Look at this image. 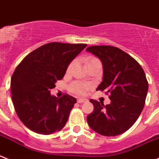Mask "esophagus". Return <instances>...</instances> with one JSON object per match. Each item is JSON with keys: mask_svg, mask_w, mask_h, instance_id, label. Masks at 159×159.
<instances>
[{"mask_svg": "<svg viewBox=\"0 0 159 159\" xmlns=\"http://www.w3.org/2000/svg\"><path fill=\"white\" fill-rule=\"evenodd\" d=\"M77 101H78V103H84V102H87L88 100L85 99V98H78V99L77 100Z\"/></svg>", "mask_w": 159, "mask_h": 159, "instance_id": "34e87169", "label": "esophagus"}]
</instances>
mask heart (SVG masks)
<instances>
[{
	"instance_id": "b5f03b06",
	"label": "heart",
	"mask_w": 159,
	"mask_h": 159,
	"mask_svg": "<svg viewBox=\"0 0 159 159\" xmlns=\"http://www.w3.org/2000/svg\"><path fill=\"white\" fill-rule=\"evenodd\" d=\"M95 61H99V60L97 59V58H94V57H90V58H89L87 59V64L90 63V62H95ZM74 65H75V61H72L70 63V65L68 66V67H67V72H70ZM89 86L87 84L75 81V82L71 84L70 87V89L74 93L78 94V95H83V94H85L87 92V90L89 89Z\"/></svg>"
}]
</instances>
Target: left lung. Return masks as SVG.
Here are the masks:
<instances>
[{
	"instance_id": "obj_1",
	"label": "left lung",
	"mask_w": 159,
	"mask_h": 159,
	"mask_svg": "<svg viewBox=\"0 0 159 159\" xmlns=\"http://www.w3.org/2000/svg\"><path fill=\"white\" fill-rule=\"evenodd\" d=\"M102 62L103 81L97 90L109 93L111 103L90 100L94 110L87 123L97 133L116 136L135 124L143 109L148 91L145 73L131 55L111 46H92L86 48Z\"/></svg>"
}]
</instances>
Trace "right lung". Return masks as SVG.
<instances>
[{
  "label": "right lung",
  "instance_id": "1",
  "mask_svg": "<svg viewBox=\"0 0 159 159\" xmlns=\"http://www.w3.org/2000/svg\"><path fill=\"white\" fill-rule=\"evenodd\" d=\"M87 46L85 43H50L28 54L11 78L14 108L21 122L31 131L50 135L64 128L76 98L51 95L67 67Z\"/></svg>",
  "mask_w": 159,
  "mask_h": 159
}]
</instances>
